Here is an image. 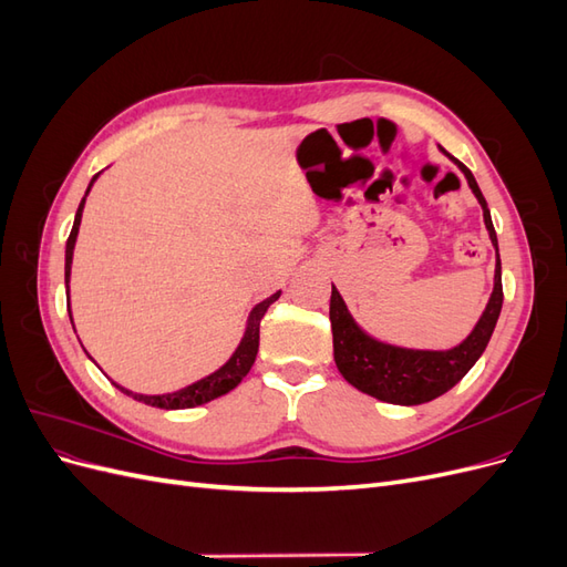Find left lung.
<instances>
[{
	"label": "left lung",
	"instance_id": "1",
	"mask_svg": "<svg viewBox=\"0 0 567 567\" xmlns=\"http://www.w3.org/2000/svg\"><path fill=\"white\" fill-rule=\"evenodd\" d=\"M444 156H450L447 151L440 148ZM463 175L468 179V186L483 208L485 227L489 231L492 246L496 250V267H494V290L489 296V302L485 307L483 317L477 319L475 329L471 336L458 342L452 350H409L388 346L371 338L359 329L352 315L348 312L346 300L340 298L338 288L331 286V331H333V357L336 367L342 373L350 385L362 390L371 398L390 402V404H402V406H414L431 402L440 394L452 390L463 375H466L473 364L485 352L487 342L492 338V331L496 326L502 312L504 302V290H502V260H499V244H496V231L489 217L487 200L480 192V186L473 177L471 169L458 163L454 156H450Z\"/></svg>",
	"mask_w": 567,
	"mask_h": 567
}]
</instances>
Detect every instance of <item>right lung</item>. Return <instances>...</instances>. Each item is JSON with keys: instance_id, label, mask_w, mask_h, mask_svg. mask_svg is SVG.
<instances>
[{"instance_id": "1", "label": "right lung", "mask_w": 567, "mask_h": 567, "mask_svg": "<svg viewBox=\"0 0 567 567\" xmlns=\"http://www.w3.org/2000/svg\"><path fill=\"white\" fill-rule=\"evenodd\" d=\"M96 177L99 175H94V179ZM94 179H92V184H94ZM92 184H90V188H92ZM90 188H87V194H90ZM87 194H84V198H87ZM84 198L80 200L73 229H71V236H68V244H65V290H68V281H71L73 250H75L78 231H80ZM279 296H281V290H277V293L252 307V312H250L248 323H246V333H244L241 342H238L236 352L227 359V364H221L215 373L205 375V379H200L192 385H186L177 392H167V394H136V392L125 390L123 385H117V383H113V385L117 390H123L125 394H132L134 400H140V402L151 404V406H158V409H192V406H198V404H205V402H213V400L221 398V394H227L229 390H234L238 383H241L246 379V373L250 371V367L255 364L257 348H260V321H262L265 312L269 310V305L277 302ZM68 315H71V310H68ZM71 321H73V315H71Z\"/></svg>"}]
</instances>
